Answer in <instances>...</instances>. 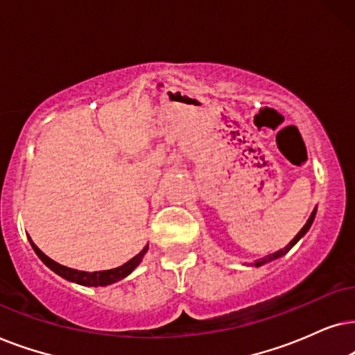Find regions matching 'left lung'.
<instances>
[{
	"instance_id": "8db88e82",
	"label": "left lung",
	"mask_w": 355,
	"mask_h": 355,
	"mask_svg": "<svg viewBox=\"0 0 355 355\" xmlns=\"http://www.w3.org/2000/svg\"><path fill=\"white\" fill-rule=\"evenodd\" d=\"M315 216H316V207L313 209V212H311V214H310L309 220H306V224H305L304 227H302L300 232L297 234L295 237L291 240V243L287 245V247H284L282 250H277V252H274V253H271V254H268V257H264V258H261V259H257V261L252 263V266H257V268H258V266H263V264H266V263H269V261H272V259H277V258L284 257V254H286L287 252H289V250H291L292 247H294V245H295L297 242H299V240H300L302 237H304V235H305L306 232H309V229H310L311 224H313V220H315Z\"/></svg>"
}]
</instances>
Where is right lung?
Here are the masks:
<instances>
[{
    "instance_id": "1",
    "label": "right lung",
    "mask_w": 355,
    "mask_h": 355,
    "mask_svg": "<svg viewBox=\"0 0 355 355\" xmlns=\"http://www.w3.org/2000/svg\"><path fill=\"white\" fill-rule=\"evenodd\" d=\"M29 242L32 245V248H34V252L37 253V257H39L42 261H44L46 266L51 269V271L56 272V274H58V276H61L66 281L76 282V284L87 286V287L110 286V284H113V282H118V281L125 279V277L130 276V274L136 269V266H138V264L143 261L144 254H146V252H148V248H149V245H146V247L141 250V252L136 254L135 258H131L130 261H126L125 264H121V266H118V268L105 269V271L87 272V271H78V269L63 266V264L53 261V259L46 257V254L42 252V250L37 247L34 242H32L31 237H29Z\"/></svg>"
}]
</instances>
